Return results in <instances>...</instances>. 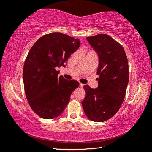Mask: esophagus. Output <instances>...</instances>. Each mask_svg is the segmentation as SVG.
Segmentation results:
<instances>
[{
  "label": "esophagus",
  "instance_id": "esophagus-1",
  "mask_svg": "<svg viewBox=\"0 0 152 152\" xmlns=\"http://www.w3.org/2000/svg\"><path fill=\"white\" fill-rule=\"evenodd\" d=\"M80 86L81 88H82V87L84 86V84H82V83H80Z\"/></svg>",
  "mask_w": 152,
  "mask_h": 152
}]
</instances>
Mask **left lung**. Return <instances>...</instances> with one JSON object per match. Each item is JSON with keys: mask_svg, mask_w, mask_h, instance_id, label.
Instances as JSON below:
<instances>
[{"mask_svg": "<svg viewBox=\"0 0 152 152\" xmlns=\"http://www.w3.org/2000/svg\"><path fill=\"white\" fill-rule=\"evenodd\" d=\"M99 56L96 88L84 86L86 96L82 102L86 117L103 122L118 112L125 99L129 82L127 58L122 45L106 34L86 37Z\"/></svg>", "mask_w": 152, "mask_h": 152, "instance_id": "1", "label": "left lung"}]
</instances>
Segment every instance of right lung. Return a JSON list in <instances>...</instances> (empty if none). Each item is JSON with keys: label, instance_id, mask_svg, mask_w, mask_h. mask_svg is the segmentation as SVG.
<instances>
[{"label": "right lung", "instance_id": "add662e5", "mask_svg": "<svg viewBox=\"0 0 152 152\" xmlns=\"http://www.w3.org/2000/svg\"><path fill=\"white\" fill-rule=\"evenodd\" d=\"M80 44L78 39L51 33L40 37L29 50L23 70L25 95L31 109L43 119L60 116L79 86L78 82L58 76L56 68L66 66Z\"/></svg>", "mask_w": 152, "mask_h": 152}]
</instances>
